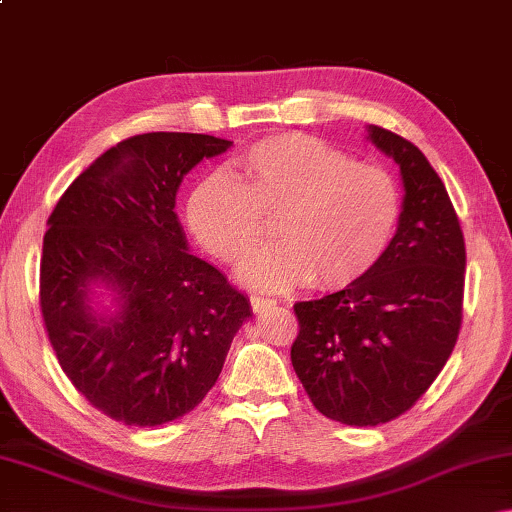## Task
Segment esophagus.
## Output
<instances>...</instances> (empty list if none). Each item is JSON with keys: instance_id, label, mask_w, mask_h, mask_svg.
I'll return each mask as SVG.
<instances>
[{"instance_id": "esophagus-1", "label": "esophagus", "mask_w": 512, "mask_h": 512, "mask_svg": "<svg viewBox=\"0 0 512 512\" xmlns=\"http://www.w3.org/2000/svg\"><path fill=\"white\" fill-rule=\"evenodd\" d=\"M275 300L273 298H264V296H250V307H253V311H264L266 307H273Z\"/></svg>"}]
</instances>
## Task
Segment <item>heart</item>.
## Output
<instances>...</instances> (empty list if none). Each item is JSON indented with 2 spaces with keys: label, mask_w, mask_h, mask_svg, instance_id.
<instances>
[{
  "label": "heart",
  "mask_w": 512,
  "mask_h": 512,
  "mask_svg": "<svg viewBox=\"0 0 512 512\" xmlns=\"http://www.w3.org/2000/svg\"><path fill=\"white\" fill-rule=\"evenodd\" d=\"M239 178L214 171L194 187L187 221L196 239L230 266L246 264L277 219L282 244L244 271L257 289L314 282L345 289L375 271L402 219L391 171L354 162L320 137L284 133L255 142L237 158Z\"/></svg>",
  "instance_id": "obj_1"
}]
</instances>
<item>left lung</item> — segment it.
Returning <instances> with one entry per match:
<instances>
[{
	"instance_id": "8db88e82",
	"label": "left lung",
	"mask_w": 512,
	"mask_h": 512,
	"mask_svg": "<svg viewBox=\"0 0 512 512\" xmlns=\"http://www.w3.org/2000/svg\"><path fill=\"white\" fill-rule=\"evenodd\" d=\"M368 137L400 164L402 219L375 271L343 291L296 302L291 363L329 420L377 427L427 393L463 320L465 241L443 180L418 146L381 126Z\"/></svg>"
}]
</instances>
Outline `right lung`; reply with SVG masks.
<instances>
[{"label": "right lung", "instance_id": "right-lung-1", "mask_svg": "<svg viewBox=\"0 0 512 512\" xmlns=\"http://www.w3.org/2000/svg\"><path fill=\"white\" fill-rule=\"evenodd\" d=\"M198 133H144L112 146L60 196L40 259V311L60 368L94 409L158 427L203 402L250 302L187 250L176 192L203 158L230 149ZM118 293L112 319L87 293Z\"/></svg>", "mask_w": 512, "mask_h": 512}]
</instances>
